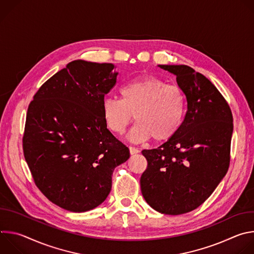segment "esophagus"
<instances>
[{"instance_id": "esophagus-1", "label": "esophagus", "mask_w": 254, "mask_h": 254, "mask_svg": "<svg viewBox=\"0 0 254 254\" xmlns=\"http://www.w3.org/2000/svg\"><path fill=\"white\" fill-rule=\"evenodd\" d=\"M129 153H130V155H135V154H138L139 151L134 147H129Z\"/></svg>"}]
</instances>
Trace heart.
<instances>
[{"instance_id": "obj_1", "label": "heart", "mask_w": 254, "mask_h": 254, "mask_svg": "<svg viewBox=\"0 0 254 254\" xmlns=\"http://www.w3.org/2000/svg\"><path fill=\"white\" fill-rule=\"evenodd\" d=\"M121 99L105 97L101 102V116L106 127L123 134L131 123V141H143L151 137L156 141L172 138L183 124L186 113V95L177 84L151 76H140L120 88Z\"/></svg>"}]
</instances>
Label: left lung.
<instances>
[{
	"mask_svg": "<svg viewBox=\"0 0 254 254\" xmlns=\"http://www.w3.org/2000/svg\"><path fill=\"white\" fill-rule=\"evenodd\" d=\"M185 92L187 113L178 132L162 146L143 150L148 167L140 177L146 202L167 215L203 204L226 175L233 118L228 103L203 74L187 65H159Z\"/></svg>",
	"mask_w": 254,
	"mask_h": 254,
	"instance_id": "8db88e82",
	"label": "left lung"
}]
</instances>
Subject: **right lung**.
Returning a JSON list of instances; mask_svg holds the SVG:
<instances>
[{"mask_svg":"<svg viewBox=\"0 0 254 254\" xmlns=\"http://www.w3.org/2000/svg\"><path fill=\"white\" fill-rule=\"evenodd\" d=\"M112 63L74 60L49 78L28 107L24 157L34 182L55 205L85 212L112 190L116 167L129 150L107 129L104 95L116 85Z\"/></svg>","mask_w":254,"mask_h":254,"instance_id":"right-lung-1","label":"right lung"}]
</instances>
